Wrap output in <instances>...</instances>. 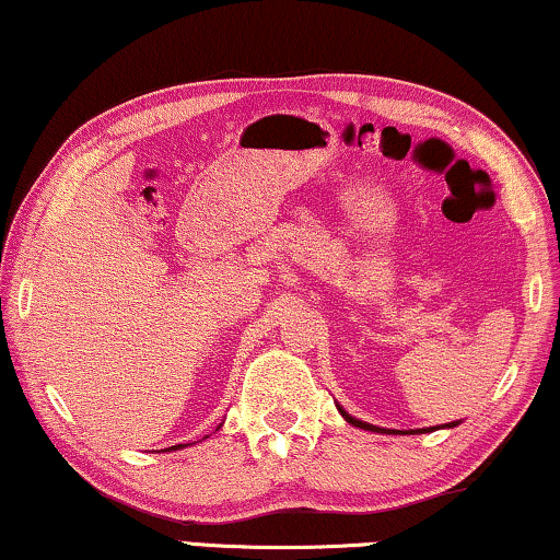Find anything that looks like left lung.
<instances>
[{"label": "left lung", "mask_w": 560, "mask_h": 560, "mask_svg": "<svg viewBox=\"0 0 560 560\" xmlns=\"http://www.w3.org/2000/svg\"><path fill=\"white\" fill-rule=\"evenodd\" d=\"M338 411H340V415H343V417H346V421H351V424H353V427H361V429H371V432H386V429H378V427H374V424H366V421H359V419L348 417V415H346V411H343V409H340V407H338ZM452 427H455V424H452ZM417 432H419V429H417ZM421 432H427V429H421ZM401 434H404V432H401Z\"/></svg>", "instance_id": "1"}]
</instances>
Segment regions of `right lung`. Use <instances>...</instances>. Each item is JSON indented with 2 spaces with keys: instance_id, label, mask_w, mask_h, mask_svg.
<instances>
[{
  "instance_id": "1",
  "label": "right lung",
  "mask_w": 560,
  "mask_h": 560,
  "mask_svg": "<svg viewBox=\"0 0 560 560\" xmlns=\"http://www.w3.org/2000/svg\"><path fill=\"white\" fill-rule=\"evenodd\" d=\"M176 447H179V450H182V447H186V444H176ZM176 447H172V450H176Z\"/></svg>"
}]
</instances>
